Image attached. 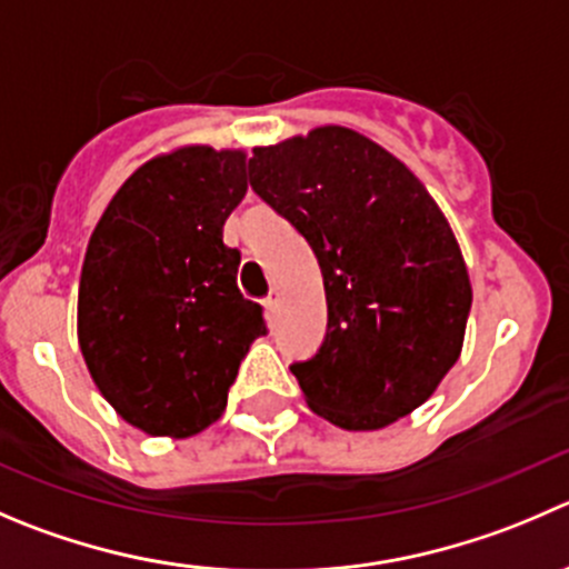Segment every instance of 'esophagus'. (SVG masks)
I'll return each mask as SVG.
<instances>
[{
  "instance_id": "34e87169",
  "label": "esophagus",
  "mask_w": 569,
  "mask_h": 569,
  "mask_svg": "<svg viewBox=\"0 0 569 569\" xmlns=\"http://www.w3.org/2000/svg\"><path fill=\"white\" fill-rule=\"evenodd\" d=\"M263 306H267V313H269V317H274V313H278V308H280V295H278V291H269V297H267V300H263Z\"/></svg>"
}]
</instances>
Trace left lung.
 <instances>
[{
    "mask_svg": "<svg viewBox=\"0 0 569 569\" xmlns=\"http://www.w3.org/2000/svg\"><path fill=\"white\" fill-rule=\"evenodd\" d=\"M250 186L311 244L328 333L291 363L308 406L375 431L422 406L459 361L472 306L456 236L395 156L347 127L256 147Z\"/></svg>",
    "mask_w": 569,
    "mask_h": 569,
    "instance_id": "left-lung-1",
    "label": "left lung"
}]
</instances>
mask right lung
I'll return each mask as SVG.
<instances>
[{"mask_svg":"<svg viewBox=\"0 0 569 569\" xmlns=\"http://www.w3.org/2000/svg\"><path fill=\"white\" fill-rule=\"evenodd\" d=\"M244 152L183 147L124 180L88 241L77 339L93 383L152 437H194L222 417L263 308L239 291L222 241L247 194Z\"/></svg>","mask_w":569,"mask_h":569,"instance_id":"add662e5","label":"right lung"}]
</instances>
